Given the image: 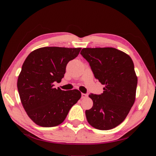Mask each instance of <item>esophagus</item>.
I'll return each mask as SVG.
<instances>
[{
	"instance_id": "1",
	"label": "esophagus",
	"mask_w": 156,
	"mask_h": 156,
	"mask_svg": "<svg viewBox=\"0 0 156 156\" xmlns=\"http://www.w3.org/2000/svg\"><path fill=\"white\" fill-rule=\"evenodd\" d=\"M88 96V94H82V98H85Z\"/></svg>"
}]
</instances>
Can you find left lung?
<instances>
[{"label": "left lung", "instance_id": "obj_1", "mask_svg": "<svg viewBox=\"0 0 156 156\" xmlns=\"http://www.w3.org/2000/svg\"><path fill=\"white\" fill-rule=\"evenodd\" d=\"M80 54L94 77L105 85L102 94H89L93 107L85 111L87 120L99 130L115 128L125 119L136 100L138 78L133 60L113 47L84 48Z\"/></svg>", "mask_w": 156, "mask_h": 156}]
</instances>
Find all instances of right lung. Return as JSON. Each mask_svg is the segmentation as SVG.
<instances>
[{
  "label": "right lung",
  "mask_w": 156,
  "mask_h": 156,
  "mask_svg": "<svg viewBox=\"0 0 156 156\" xmlns=\"http://www.w3.org/2000/svg\"><path fill=\"white\" fill-rule=\"evenodd\" d=\"M81 48L45 47L31 52L18 76L17 87L21 103L31 120L43 127L61 124L81 98L78 89L62 91L54 87L65 73L67 63Z\"/></svg>",
  "instance_id": "obj_1"
}]
</instances>
